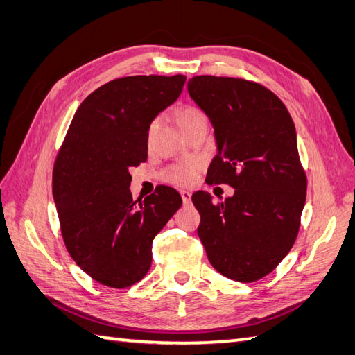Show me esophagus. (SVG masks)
<instances>
[{
	"label": "esophagus",
	"mask_w": 355,
	"mask_h": 355,
	"mask_svg": "<svg viewBox=\"0 0 355 355\" xmlns=\"http://www.w3.org/2000/svg\"><path fill=\"white\" fill-rule=\"evenodd\" d=\"M180 193H182V198H183V202H184V205H189V202H191V198H192V193H191L189 191H182Z\"/></svg>",
	"instance_id": "34e87169"
}]
</instances>
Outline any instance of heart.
<instances>
[{
    "instance_id": "b5f03b06",
    "label": "heart",
    "mask_w": 355,
    "mask_h": 355,
    "mask_svg": "<svg viewBox=\"0 0 355 355\" xmlns=\"http://www.w3.org/2000/svg\"><path fill=\"white\" fill-rule=\"evenodd\" d=\"M202 117H205V114H202L198 108L187 107L178 112L177 122L180 125V128L183 130L184 126H187L189 123L195 122V120H200ZM155 128H157V123L154 122L149 128V137L154 134ZM195 172H197V164L195 163L178 164V166H173V168H171L168 171V180L172 183H177V184H189L195 177Z\"/></svg>"
}]
</instances>
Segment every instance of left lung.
Masks as SVG:
<instances>
[{
  "label": "left lung",
  "mask_w": 355,
  "mask_h": 355,
  "mask_svg": "<svg viewBox=\"0 0 355 355\" xmlns=\"http://www.w3.org/2000/svg\"><path fill=\"white\" fill-rule=\"evenodd\" d=\"M187 93L214 126L216 155L206 182L235 193L214 202L198 191V236L212 267L238 282L271 273L296 241L306 198L296 128L282 101L259 84L195 76Z\"/></svg>",
  "instance_id": "left-lung-1"
}]
</instances>
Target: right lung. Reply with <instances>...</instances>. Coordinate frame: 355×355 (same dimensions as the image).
Returning a JSON list of instances; mask_svg holds the SVG:
<instances>
[{
    "label": "right lung",
    "mask_w": 355,
    "mask_h": 355,
    "mask_svg": "<svg viewBox=\"0 0 355 355\" xmlns=\"http://www.w3.org/2000/svg\"><path fill=\"white\" fill-rule=\"evenodd\" d=\"M175 76H128L99 87L80 103L53 168L64 243L94 281L125 288L145 277L153 239L182 206L180 193L160 186L132 200L130 169L148 158L153 120L178 99Z\"/></svg>",
    "instance_id": "obj_1"
}]
</instances>
